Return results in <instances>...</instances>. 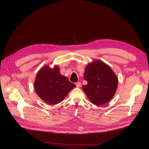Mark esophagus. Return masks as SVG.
Here are the masks:
<instances>
[{
    "label": "esophagus",
    "mask_w": 149,
    "mask_h": 149,
    "mask_svg": "<svg viewBox=\"0 0 149 149\" xmlns=\"http://www.w3.org/2000/svg\"><path fill=\"white\" fill-rule=\"evenodd\" d=\"M76 86H77V87H81V82H77V83H76Z\"/></svg>",
    "instance_id": "esophagus-1"
}]
</instances>
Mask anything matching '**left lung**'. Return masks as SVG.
Wrapping results in <instances>:
<instances>
[{"label": "left lung", "instance_id": "1", "mask_svg": "<svg viewBox=\"0 0 149 149\" xmlns=\"http://www.w3.org/2000/svg\"><path fill=\"white\" fill-rule=\"evenodd\" d=\"M84 78L87 84L82 88L90 101L95 105H102L111 100L118 86V78L105 63L95 60L88 64Z\"/></svg>", "mask_w": 149, "mask_h": 149}]
</instances>
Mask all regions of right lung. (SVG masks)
Wrapping results in <instances>:
<instances>
[{
    "label": "right lung",
    "mask_w": 149,
    "mask_h": 149,
    "mask_svg": "<svg viewBox=\"0 0 149 149\" xmlns=\"http://www.w3.org/2000/svg\"><path fill=\"white\" fill-rule=\"evenodd\" d=\"M75 87L67 77L60 74L59 67L57 65L53 68L48 65L41 68L34 82V88L37 95L51 105L61 102Z\"/></svg>",
    "instance_id": "obj_1"
}]
</instances>
